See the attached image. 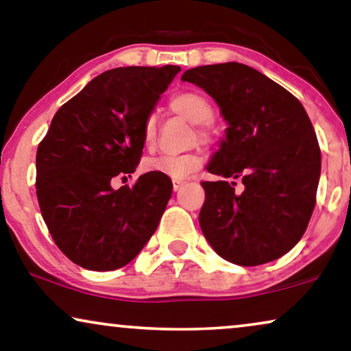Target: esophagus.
Wrapping results in <instances>:
<instances>
[{
	"instance_id": "1",
	"label": "esophagus",
	"mask_w": 351,
	"mask_h": 351,
	"mask_svg": "<svg viewBox=\"0 0 351 351\" xmlns=\"http://www.w3.org/2000/svg\"><path fill=\"white\" fill-rule=\"evenodd\" d=\"M185 184H186V182H185V180H180V179H174V180H172V186H174L176 191L180 190L182 186H184Z\"/></svg>"
}]
</instances>
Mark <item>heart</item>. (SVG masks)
Wrapping results in <instances>:
<instances>
[{
    "label": "heart",
    "mask_w": 351,
    "mask_h": 351,
    "mask_svg": "<svg viewBox=\"0 0 351 351\" xmlns=\"http://www.w3.org/2000/svg\"><path fill=\"white\" fill-rule=\"evenodd\" d=\"M169 107L174 113L180 114L186 121L199 124L198 136L201 138L208 137L204 126L214 118V107L208 97L199 93H182L171 99ZM143 143L150 147L156 137V121L155 117H148L143 124ZM201 166V156L198 153H184V155H161L156 158H150L145 161V169L158 174L167 176L171 179H185L193 174Z\"/></svg>",
    "instance_id": "heart-1"
}]
</instances>
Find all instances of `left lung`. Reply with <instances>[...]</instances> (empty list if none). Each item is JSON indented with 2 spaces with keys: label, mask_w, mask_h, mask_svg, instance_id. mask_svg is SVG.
<instances>
[{
  "label": "left lung",
  "mask_w": 351,
  "mask_h": 351,
  "mask_svg": "<svg viewBox=\"0 0 351 351\" xmlns=\"http://www.w3.org/2000/svg\"><path fill=\"white\" fill-rule=\"evenodd\" d=\"M182 81L206 90L227 121L206 169L237 182H203L204 238L225 261L262 265L289 252L310 222L321 152L305 108L252 66L227 62L186 70Z\"/></svg>",
  "instance_id": "left-lung-1"
}]
</instances>
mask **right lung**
Here are the masks:
<instances>
[{
  "mask_svg": "<svg viewBox=\"0 0 351 351\" xmlns=\"http://www.w3.org/2000/svg\"><path fill=\"white\" fill-rule=\"evenodd\" d=\"M180 71L119 66L95 76L62 105L36 152V196L52 239L76 265H128L152 238L172 195L167 176L147 172L114 190L143 150V124Z\"/></svg>",
  "mask_w": 351,
  "mask_h": 351,
  "instance_id": "right-lung-1",
  "label": "right lung"
}]
</instances>
